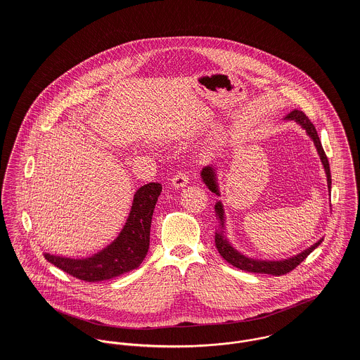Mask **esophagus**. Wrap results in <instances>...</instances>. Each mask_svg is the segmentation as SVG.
I'll list each match as a JSON object with an SVG mask.
<instances>
[{
	"instance_id": "obj_1",
	"label": "esophagus",
	"mask_w": 360,
	"mask_h": 360,
	"mask_svg": "<svg viewBox=\"0 0 360 360\" xmlns=\"http://www.w3.org/2000/svg\"><path fill=\"white\" fill-rule=\"evenodd\" d=\"M188 181H190L188 174L184 173V172H180V173H177L176 176H173V179H172V186L176 187V188H183V187H186V186L188 184Z\"/></svg>"
}]
</instances>
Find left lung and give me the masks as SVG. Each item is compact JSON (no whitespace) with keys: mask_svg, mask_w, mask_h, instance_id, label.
Returning a JSON list of instances; mask_svg holds the SVG:
<instances>
[{"mask_svg":"<svg viewBox=\"0 0 360 360\" xmlns=\"http://www.w3.org/2000/svg\"><path fill=\"white\" fill-rule=\"evenodd\" d=\"M284 120H294L297 122L302 129L307 130V134L309 137L313 140V144L317 150V154L320 156V160L323 163V167H324V172H326V176H327V187H328V191H331V173H330V165H328V159L324 154V150L321 147V143H320V139L317 136V131L313 126V123L309 120L308 116L302 112V110H298V109H294L292 112H290ZM201 179L202 181L205 183L206 187L214 193L216 195H220L219 193V184H217V179H216V172H214V167L212 166H205L201 172ZM214 210H216V216H217V220H219V230L216 231V236H214V244H216V248L219 251V254L221 255V257L224 260H227L230 264H233L234 267H238L241 270H245V271H251V273H262V274H273V276H283V274H287L290 273L291 270H294L301 262H304L309 254L316 250L321 241L319 240L316 244H313L311 247H309L308 250L302 251L301 254L295 255V257H288V259H283V260H262V259H252V257H245L243 255L241 252H238L234 247H231V244L227 241L226 236H224V209L221 202H216L214 205Z\"/></svg>","mask_w":360,"mask_h":360,"instance_id":"8db88e82","label":"left lung"}]
</instances>
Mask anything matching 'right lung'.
I'll return each mask as SVG.
<instances>
[{
  "mask_svg": "<svg viewBox=\"0 0 360 360\" xmlns=\"http://www.w3.org/2000/svg\"><path fill=\"white\" fill-rule=\"evenodd\" d=\"M160 191L159 183H148L136 191L122 231L100 252L82 259L51 254H44V257L68 274L90 283L110 280L137 269L150 248L151 220Z\"/></svg>",
  "mask_w": 360,
  "mask_h": 360,
  "instance_id": "1",
  "label": "right lung"
}]
</instances>
